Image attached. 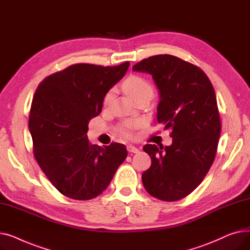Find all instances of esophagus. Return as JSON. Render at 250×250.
I'll return each instance as SVG.
<instances>
[{
    "label": "esophagus",
    "mask_w": 250,
    "mask_h": 250,
    "mask_svg": "<svg viewBox=\"0 0 250 250\" xmlns=\"http://www.w3.org/2000/svg\"><path fill=\"white\" fill-rule=\"evenodd\" d=\"M126 149L129 153H139V149L133 145H127Z\"/></svg>",
    "instance_id": "obj_1"
}]
</instances>
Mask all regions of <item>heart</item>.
Returning a JSON list of instances; mask_svg holds the SVG:
<instances>
[{
  "mask_svg": "<svg viewBox=\"0 0 250 250\" xmlns=\"http://www.w3.org/2000/svg\"><path fill=\"white\" fill-rule=\"evenodd\" d=\"M123 87L126 93L134 100L144 95H149L151 97L153 95V87L150 84V82L140 76H136V75L129 76L128 78L125 79V81L123 84ZM112 95H113L112 91H109L108 93L105 95L103 100L104 105L109 104V102L112 99ZM140 125H141L140 122H127L124 124V125L121 127V133L125 137H127V138L132 137V129L135 127H138Z\"/></svg>",
  "mask_w": 250,
  "mask_h": 250,
  "instance_id": "heart-1",
  "label": "heart"
}]
</instances>
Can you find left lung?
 Returning a JSON list of instances; mask_svg holds the SVG:
<instances>
[{
    "mask_svg": "<svg viewBox=\"0 0 250 250\" xmlns=\"http://www.w3.org/2000/svg\"><path fill=\"white\" fill-rule=\"evenodd\" d=\"M133 71L148 73L159 90L157 121L172 130V144L145 145L151 167L142 181L154 198L174 202L198 187L215 159L221 122L214 87L196 65L170 55L150 57Z\"/></svg>",
    "mask_w": 250,
    "mask_h": 250,
    "instance_id": "left-lung-1",
    "label": "left lung"
}]
</instances>
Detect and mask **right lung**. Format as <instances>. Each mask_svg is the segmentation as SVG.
<instances>
[{
    "label": "right lung",
    "mask_w": 250,
    "mask_h": 250,
    "mask_svg": "<svg viewBox=\"0 0 250 250\" xmlns=\"http://www.w3.org/2000/svg\"><path fill=\"white\" fill-rule=\"evenodd\" d=\"M129 67L77 63L46 77L32 100L29 130L34 156L49 181L68 198L87 201L102 193L126 158L125 145H92L91 118Z\"/></svg>",
    "instance_id": "1"
}]
</instances>
